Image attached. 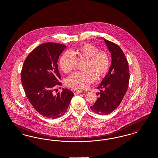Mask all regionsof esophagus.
Wrapping results in <instances>:
<instances>
[{
    "instance_id": "34e87169",
    "label": "esophagus",
    "mask_w": 158,
    "mask_h": 158,
    "mask_svg": "<svg viewBox=\"0 0 158 158\" xmlns=\"http://www.w3.org/2000/svg\"><path fill=\"white\" fill-rule=\"evenodd\" d=\"M73 92L74 93L75 95H77V94H81L82 92V91L81 90H79V89H75L73 90Z\"/></svg>"
}]
</instances>
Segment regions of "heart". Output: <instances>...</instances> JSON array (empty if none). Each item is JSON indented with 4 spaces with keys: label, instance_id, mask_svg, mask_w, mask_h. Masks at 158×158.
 Listing matches in <instances>:
<instances>
[{
    "label": "heart",
    "instance_id": "b5f03b06",
    "mask_svg": "<svg viewBox=\"0 0 158 158\" xmlns=\"http://www.w3.org/2000/svg\"><path fill=\"white\" fill-rule=\"evenodd\" d=\"M77 54L88 59L86 68H90L84 71L74 73L68 77L66 84L69 87L83 89L93 82L96 75L98 78L104 77L108 73L111 67V57L105 51H99L98 47L90 43H85L78 46L73 51ZM70 51L63 53L59 59V65L61 70L69 73L75 68V56Z\"/></svg>",
    "mask_w": 158,
    "mask_h": 158
}]
</instances>
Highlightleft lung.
Instances as JSON below:
<instances>
[{"label":"left lung","instance_id":"8db88e82","mask_svg":"<svg viewBox=\"0 0 158 158\" xmlns=\"http://www.w3.org/2000/svg\"><path fill=\"white\" fill-rule=\"evenodd\" d=\"M111 53L112 64L98 89H101L95 104L90 106L94 113L108 115L120 104L127 90L130 79L127 60L120 47L115 43L104 40Z\"/></svg>","mask_w":158,"mask_h":158}]
</instances>
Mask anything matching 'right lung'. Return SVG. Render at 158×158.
Listing matches in <instances>:
<instances>
[{"mask_svg":"<svg viewBox=\"0 0 158 158\" xmlns=\"http://www.w3.org/2000/svg\"><path fill=\"white\" fill-rule=\"evenodd\" d=\"M66 47L55 43L38 46L28 55L21 70V79L28 100L38 113L50 118L64 115L74 95L68 89L54 94L56 86L62 85L59 81L57 61Z\"/></svg>","mask_w":158,"mask_h":158,"instance_id":"right-lung-1","label":"right lung"}]
</instances>
